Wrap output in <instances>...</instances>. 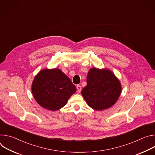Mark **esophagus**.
<instances>
[{
    "label": "esophagus",
    "instance_id": "obj_1",
    "mask_svg": "<svg viewBox=\"0 0 155 155\" xmlns=\"http://www.w3.org/2000/svg\"><path fill=\"white\" fill-rule=\"evenodd\" d=\"M81 86L80 85H77V92L78 93H80V92H81Z\"/></svg>",
    "mask_w": 155,
    "mask_h": 155
}]
</instances>
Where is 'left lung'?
<instances>
[{
  "mask_svg": "<svg viewBox=\"0 0 155 155\" xmlns=\"http://www.w3.org/2000/svg\"><path fill=\"white\" fill-rule=\"evenodd\" d=\"M86 82L81 95L87 105L94 110L110 108L115 104L120 95V83L108 70L92 68L87 74Z\"/></svg>",
  "mask_w": 155,
  "mask_h": 155,
  "instance_id": "8db88e82",
  "label": "left lung"
}]
</instances>
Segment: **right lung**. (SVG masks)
Listing matches in <instances>:
<instances>
[{
  "mask_svg": "<svg viewBox=\"0 0 155 155\" xmlns=\"http://www.w3.org/2000/svg\"><path fill=\"white\" fill-rule=\"evenodd\" d=\"M75 91L76 87L71 79L58 69L40 71L32 84V92L37 103L53 111L63 107Z\"/></svg>",
  "mask_w": 155,
  "mask_h": 155,
  "instance_id": "1",
  "label": "right lung"
}]
</instances>
